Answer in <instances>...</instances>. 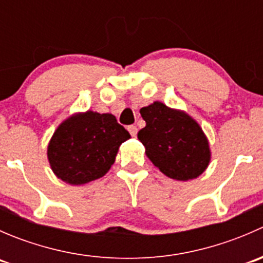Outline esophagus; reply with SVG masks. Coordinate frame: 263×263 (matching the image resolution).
<instances>
[{"mask_svg": "<svg viewBox=\"0 0 263 263\" xmlns=\"http://www.w3.org/2000/svg\"><path fill=\"white\" fill-rule=\"evenodd\" d=\"M127 129H128V132L131 134V136H136L137 135V127L134 126V124H131V126L127 127Z\"/></svg>", "mask_w": 263, "mask_h": 263, "instance_id": "esophagus-1", "label": "esophagus"}]
</instances>
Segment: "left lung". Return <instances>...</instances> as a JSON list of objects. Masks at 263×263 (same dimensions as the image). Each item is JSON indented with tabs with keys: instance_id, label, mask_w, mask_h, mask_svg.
Instances as JSON below:
<instances>
[{
	"instance_id": "8db88e82",
	"label": "left lung",
	"mask_w": 263,
	"mask_h": 263,
	"mask_svg": "<svg viewBox=\"0 0 263 263\" xmlns=\"http://www.w3.org/2000/svg\"><path fill=\"white\" fill-rule=\"evenodd\" d=\"M140 113L146 126L137 137L161 173L177 181H190L203 173L210 161V148L195 119L160 102L141 108Z\"/></svg>"
}]
</instances>
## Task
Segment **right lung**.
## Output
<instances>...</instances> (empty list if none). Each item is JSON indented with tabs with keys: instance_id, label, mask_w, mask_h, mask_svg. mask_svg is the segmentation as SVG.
<instances>
[{
	"instance_id": "obj_1",
	"label": "right lung",
	"mask_w": 263,
	"mask_h": 263,
	"mask_svg": "<svg viewBox=\"0 0 263 263\" xmlns=\"http://www.w3.org/2000/svg\"><path fill=\"white\" fill-rule=\"evenodd\" d=\"M129 134L109 113L87 110L60 124L48 145V160L58 178L79 185L104 176Z\"/></svg>"
}]
</instances>
